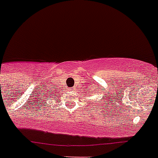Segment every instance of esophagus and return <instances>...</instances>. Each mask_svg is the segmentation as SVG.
I'll return each instance as SVG.
<instances>
[{
  "instance_id": "1",
  "label": "esophagus",
  "mask_w": 158,
  "mask_h": 158,
  "mask_svg": "<svg viewBox=\"0 0 158 158\" xmlns=\"http://www.w3.org/2000/svg\"><path fill=\"white\" fill-rule=\"evenodd\" d=\"M72 89H69V90H71V91H72Z\"/></svg>"
}]
</instances>
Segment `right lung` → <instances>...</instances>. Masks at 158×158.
<instances>
[{
    "mask_svg": "<svg viewBox=\"0 0 158 158\" xmlns=\"http://www.w3.org/2000/svg\"><path fill=\"white\" fill-rule=\"evenodd\" d=\"M52 91H53V90H52ZM49 95H50V94H49ZM52 95H53V94H52Z\"/></svg>",
    "mask_w": 158,
    "mask_h": 158,
    "instance_id": "1",
    "label": "right lung"
}]
</instances>
